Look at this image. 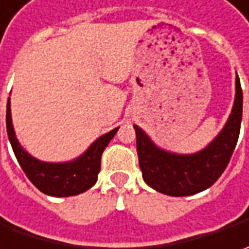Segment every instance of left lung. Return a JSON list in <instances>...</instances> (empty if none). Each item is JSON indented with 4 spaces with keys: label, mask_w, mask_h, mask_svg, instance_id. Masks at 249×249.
Here are the masks:
<instances>
[{
    "label": "left lung",
    "mask_w": 249,
    "mask_h": 249,
    "mask_svg": "<svg viewBox=\"0 0 249 249\" xmlns=\"http://www.w3.org/2000/svg\"><path fill=\"white\" fill-rule=\"evenodd\" d=\"M243 118V90L235 72L233 108L223 129L206 147L193 154H177L157 145L134 124L142 178L151 188L170 196H194L212 186L233 155Z\"/></svg>",
    "instance_id": "left-lung-1"
}]
</instances>
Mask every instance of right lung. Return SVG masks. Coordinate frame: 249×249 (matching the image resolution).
<instances>
[{"label":"right lung","instance_id":"obj_1","mask_svg":"<svg viewBox=\"0 0 249 249\" xmlns=\"http://www.w3.org/2000/svg\"><path fill=\"white\" fill-rule=\"evenodd\" d=\"M119 127L95 140L82 155L66 162H47L34 158L22 147L12 123L11 100L6 104V131L14 154L29 180L41 193L51 196H79L97 183L101 170V155Z\"/></svg>","mask_w":249,"mask_h":249}]
</instances>
